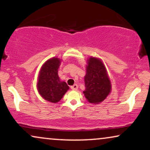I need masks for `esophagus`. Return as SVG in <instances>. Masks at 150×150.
Listing matches in <instances>:
<instances>
[{
	"label": "esophagus",
	"instance_id": "1",
	"mask_svg": "<svg viewBox=\"0 0 150 150\" xmlns=\"http://www.w3.org/2000/svg\"><path fill=\"white\" fill-rule=\"evenodd\" d=\"M78 88H79V87H78L76 84H75V85H74L73 86H71V89L72 90H77Z\"/></svg>",
	"mask_w": 150,
	"mask_h": 150
}]
</instances>
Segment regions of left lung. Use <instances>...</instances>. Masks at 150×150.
I'll list each match as a JSON object with an SVG mask.
<instances>
[{"mask_svg": "<svg viewBox=\"0 0 150 150\" xmlns=\"http://www.w3.org/2000/svg\"><path fill=\"white\" fill-rule=\"evenodd\" d=\"M85 98L90 103H99L109 94L111 85L105 67L100 59L90 57L85 76Z\"/></svg>", "mask_w": 150, "mask_h": 150, "instance_id": "1", "label": "left lung"}]
</instances>
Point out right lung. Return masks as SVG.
Returning <instances> with one entry per match:
<instances>
[{"mask_svg": "<svg viewBox=\"0 0 150 150\" xmlns=\"http://www.w3.org/2000/svg\"><path fill=\"white\" fill-rule=\"evenodd\" d=\"M60 59L52 58L43 65L39 76L38 89L40 95L47 101L57 103L69 89L65 82H61L58 76Z\"/></svg>", "mask_w": 150, "mask_h": 150, "instance_id": "add662e5", "label": "right lung"}]
</instances>
